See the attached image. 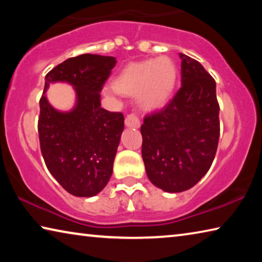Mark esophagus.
Segmentation results:
<instances>
[{"label": "esophagus", "mask_w": 262, "mask_h": 262, "mask_svg": "<svg viewBox=\"0 0 262 262\" xmlns=\"http://www.w3.org/2000/svg\"><path fill=\"white\" fill-rule=\"evenodd\" d=\"M125 123H126V126L129 128H139L140 120H139V117H137V114L136 113L127 114V117L125 119Z\"/></svg>", "instance_id": "obj_1"}]
</instances>
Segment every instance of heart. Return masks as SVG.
Listing matches in <instances>:
<instances>
[{"instance_id": "1", "label": "heart", "mask_w": 262, "mask_h": 262, "mask_svg": "<svg viewBox=\"0 0 262 262\" xmlns=\"http://www.w3.org/2000/svg\"><path fill=\"white\" fill-rule=\"evenodd\" d=\"M178 69L167 56L148 59L128 64L114 79L119 94L136 96L142 108L151 111L162 107L174 90Z\"/></svg>"}]
</instances>
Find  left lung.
Instances as JSON below:
<instances>
[{
  "label": "left lung",
  "mask_w": 262,
  "mask_h": 262,
  "mask_svg": "<svg viewBox=\"0 0 262 262\" xmlns=\"http://www.w3.org/2000/svg\"><path fill=\"white\" fill-rule=\"evenodd\" d=\"M181 59V88L165 107L145 115L142 158L151 183L168 193L192 188L209 170L220 139L216 83L200 62Z\"/></svg>",
  "instance_id": "1"
}]
</instances>
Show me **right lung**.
<instances>
[{
  "instance_id": "1",
  "label": "right lung",
  "mask_w": 262,
  "mask_h": 262,
  "mask_svg": "<svg viewBox=\"0 0 262 262\" xmlns=\"http://www.w3.org/2000/svg\"><path fill=\"white\" fill-rule=\"evenodd\" d=\"M115 57L82 54L62 62L45 77L38 120L39 142L46 166L68 193L95 196L107 185L125 126L123 114L100 106V91L114 68ZM72 83L77 105L60 113L45 94L51 82Z\"/></svg>"
}]
</instances>
